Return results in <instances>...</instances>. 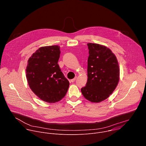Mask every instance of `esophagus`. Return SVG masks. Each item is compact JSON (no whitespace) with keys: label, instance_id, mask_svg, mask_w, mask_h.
Segmentation results:
<instances>
[{"label":"esophagus","instance_id":"34e87169","mask_svg":"<svg viewBox=\"0 0 146 146\" xmlns=\"http://www.w3.org/2000/svg\"><path fill=\"white\" fill-rule=\"evenodd\" d=\"M76 78H77V77H76L75 78H73V79H72L71 80H70V81L71 82H74L75 81H76Z\"/></svg>","mask_w":146,"mask_h":146}]
</instances>
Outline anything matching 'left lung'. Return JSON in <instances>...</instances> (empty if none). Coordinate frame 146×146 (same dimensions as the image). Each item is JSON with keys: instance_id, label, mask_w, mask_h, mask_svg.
<instances>
[{"instance_id": "left-lung-1", "label": "left lung", "mask_w": 146, "mask_h": 146, "mask_svg": "<svg viewBox=\"0 0 146 146\" xmlns=\"http://www.w3.org/2000/svg\"><path fill=\"white\" fill-rule=\"evenodd\" d=\"M88 79L81 89L84 97L92 103H99L110 96L119 80L117 57L105 46L88 43Z\"/></svg>"}]
</instances>
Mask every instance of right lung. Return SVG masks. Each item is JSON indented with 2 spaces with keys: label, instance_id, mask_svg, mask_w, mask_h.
Here are the masks:
<instances>
[{
  "label": "right lung",
  "instance_id": "1",
  "mask_svg": "<svg viewBox=\"0 0 146 146\" xmlns=\"http://www.w3.org/2000/svg\"><path fill=\"white\" fill-rule=\"evenodd\" d=\"M60 47H41L28 60L26 77L33 92L41 100L54 103L64 98L69 82L61 72L58 62Z\"/></svg>",
  "mask_w": 146,
  "mask_h": 146
}]
</instances>
